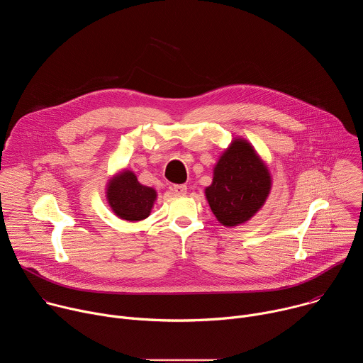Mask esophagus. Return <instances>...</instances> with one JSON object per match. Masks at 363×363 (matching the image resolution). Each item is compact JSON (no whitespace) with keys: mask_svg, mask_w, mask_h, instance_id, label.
<instances>
[{"mask_svg":"<svg viewBox=\"0 0 363 363\" xmlns=\"http://www.w3.org/2000/svg\"><path fill=\"white\" fill-rule=\"evenodd\" d=\"M171 191L175 194V195H185L186 194V185L184 184H175L171 186Z\"/></svg>","mask_w":363,"mask_h":363,"instance_id":"1","label":"esophagus"}]
</instances>
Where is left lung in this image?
<instances>
[{"instance_id":"obj_1","label":"left lung","mask_w":363,"mask_h":363,"mask_svg":"<svg viewBox=\"0 0 363 363\" xmlns=\"http://www.w3.org/2000/svg\"><path fill=\"white\" fill-rule=\"evenodd\" d=\"M272 178L252 146L235 139L214 168L213 184L205 189L217 220L227 227L248 221L269 196Z\"/></svg>"}]
</instances>
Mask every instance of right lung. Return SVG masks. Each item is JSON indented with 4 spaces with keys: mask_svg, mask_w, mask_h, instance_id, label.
Masks as SVG:
<instances>
[{
    "mask_svg": "<svg viewBox=\"0 0 363 363\" xmlns=\"http://www.w3.org/2000/svg\"><path fill=\"white\" fill-rule=\"evenodd\" d=\"M157 198L155 189L138 182L133 172L125 171L115 177L108 186V201L113 213L128 221L145 220Z\"/></svg>",
    "mask_w": 363,
    "mask_h": 363,
    "instance_id": "obj_1",
    "label": "right lung"
}]
</instances>
